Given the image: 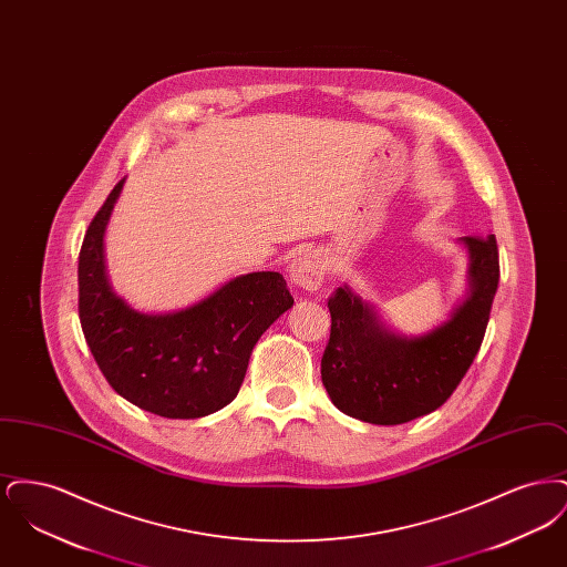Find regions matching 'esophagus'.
<instances>
[{"label":"esophagus","instance_id":"esophagus-1","mask_svg":"<svg viewBox=\"0 0 567 567\" xmlns=\"http://www.w3.org/2000/svg\"><path fill=\"white\" fill-rule=\"evenodd\" d=\"M289 280L297 289L317 291L321 289L324 280V266L315 250H299L291 266H289Z\"/></svg>","mask_w":567,"mask_h":567}]
</instances>
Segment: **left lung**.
Instances as JSON below:
<instances>
[{
	"instance_id": "obj_1",
	"label": "left lung",
	"mask_w": 567,
	"mask_h": 567,
	"mask_svg": "<svg viewBox=\"0 0 567 567\" xmlns=\"http://www.w3.org/2000/svg\"><path fill=\"white\" fill-rule=\"evenodd\" d=\"M457 243L467 252V291L444 323L421 336L391 329L349 285L329 299L321 378L338 410L372 425H402L453 395L483 344L499 282L495 236Z\"/></svg>"
}]
</instances>
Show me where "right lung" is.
Here are the masks:
<instances>
[{
	"mask_svg": "<svg viewBox=\"0 0 567 567\" xmlns=\"http://www.w3.org/2000/svg\"><path fill=\"white\" fill-rule=\"evenodd\" d=\"M125 178L91 220L79 257L82 333L110 386L165 419H202L234 402L250 352L293 306L278 271L240 274L187 308L140 312L114 293L104 236Z\"/></svg>",
	"mask_w": 567,
	"mask_h": 567,
	"instance_id": "1",
	"label": "right lung"
}]
</instances>
